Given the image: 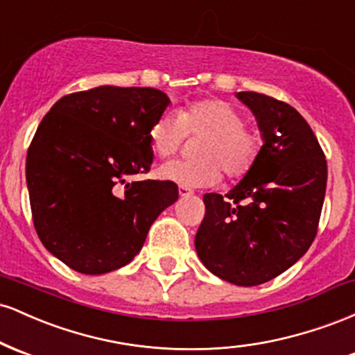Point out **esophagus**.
Here are the masks:
<instances>
[{
	"label": "esophagus",
	"instance_id": "34e87169",
	"mask_svg": "<svg viewBox=\"0 0 355 355\" xmlns=\"http://www.w3.org/2000/svg\"><path fill=\"white\" fill-rule=\"evenodd\" d=\"M178 195H180V197H191V195H193V190L191 189H189V187H178Z\"/></svg>",
	"mask_w": 355,
	"mask_h": 355
}]
</instances>
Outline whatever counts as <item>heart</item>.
Listing matches in <instances>:
<instances>
[{
    "instance_id": "heart-1",
    "label": "heart",
    "mask_w": 355,
    "mask_h": 355,
    "mask_svg": "<svg viewBox=\"0 0 355 355\" xmlns=\"http://www.w3.org/2000/svg\"><path fill=\"white\" fill-rule=\"evenodd\" d=\"M247 118L229 101L210 98L189 107L166 110L152 121L148 140L160 158L180 150L187 135L203 137L195 148L197 160H177L160 166L164 180L190 189L217 185L223 172L229 178H242L252 170L262 148V138L248 128Z\"/></svg>"
}]
</instances>
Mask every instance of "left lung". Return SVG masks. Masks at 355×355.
<instances>
[{
  "label": "left lung",
  "instance_id": "left-lung-1",
  "mask_svg": "<svg viewBox=\"0 0 355 355\" xmlns=\"http://www.w3.org/2000/svg\"><path fill=\"white\" fill-rule=\"evenodd\" d=\"M237 98L252 110L263 145L255 165L225 197L205 193L195 248L211 274L252 287L292 267L317 235L327 162L304 116L255 92Z\"/></svg>",
  "mask_w": 355,
  "mask_h": 355
}]
</instances>
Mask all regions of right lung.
<instances>
[{"instance_id": "obj_1", "label": "right lung", "mask_w": 355, "mask_h": 355, "mask_svg": "<svg viewBox=\"0 0 355 355\" xmlns=\"http://www.w3.org/2000/svg\"><path fill=\"white\" fill-rule=\"evenodd\" d=\"M168 105L160 89L105 85L63 96L40 123L26 155L33 223L73 270L100 275L130 263L177 202L170 180L126 182L150 170V125Z\"/></svg>"}]
</instances>
